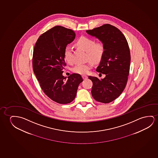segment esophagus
Returning <instances> with one entry per match:
<instances>
[{
    "label": "esophagus",
    "instance_id": "1",
    "mask_svg": "<svg viewBox=\"0 0 158 158\" xmlns=\"http://www.w3.org/2000/svg\"><path fill=\"white\" fill-rule=\"evenodd\" d=\"M82 78H83V79H87V78H88V77L87 76H86V75H82Z\"/></svg>",
    "mask_w": 158,
    "mask_h": 158
}]
</instances>
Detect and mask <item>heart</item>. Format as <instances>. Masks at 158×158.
Wrapping results in <instances>:
<instances>
[{
    "label": "heart",
    "instance_id": "b5f03b06",
    "mask_svg": "<svg viewBox=\"0 0 158 158\" xmlns=\"http://www.w3.org/2000/svg\"><path fill=\"white\" fill-rule=\"evenodd\" d=\"M76 45L82 49L87 53V59L90 60L86 64H79L73 67L74 72L82 75H85L89 72L94 64H97L101 61L104 53V46L102 42H95L94 40L81 36L76 42ZM64 59L67 62L72 64L73 62L72 49L67 46L64 50Z\"/></svg>",
    "mask_w": 158,
    "mask_h": 158
}]
</instances>
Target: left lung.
Listing matches in <instances>:
<instances>
[{
    "label": "left lung",
    "instance_id": "8db88e82",
    "mask_svg": "<svg viewBox=\"0 0 158 158\" xmlns=\"http://www.w3.org/2000/svg\"><path fill=\"white\" fill-rule=\"evenodd\" d=\"M86 32L98 39L104 46V53L96 71L105 74V77L99 80L89 77L93 82L92 96L99 102L110 103L120 96L127 85L131 64L128 42L118 29L109 24Z\"/></svg>",
    "mask_w": 158,
    "mask_h": 158
}]
</instances>
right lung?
Returning <instances> with one entry per match:
<instances>
[{
  "label": "right lung",
  "instance_id": "obj_1",
  "mask_svg": "<svg viewBox=\"0 0 158 158\" xmlns=\"http://www.w3.org/2000/svg\"><path fill=\"white\" fill-rule=\"evenodd\" d=\"M73 30L55 26L39 37L32 57L33 70L44 93L52 101L68 104L74 99L81 76L73 73L62 76L66 66L64 50L75 39Z\"/></svg>",
  "mask_w": 158,
  "mask_h": 158
}]
</instances>
